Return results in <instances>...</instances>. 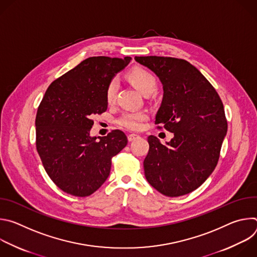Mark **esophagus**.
Returning <instances> with one entry per match:
<instances>
[{
    "label": "esophagus",
    "mask_w": 257,
    "mask_h": 257,
    "mask_svg": "<svg viewBox=\"0 0 257 257\" xmlns=\"http://www.w3.org/2000/svg\"><path fill=\"white\" fill-rule=\"evenodd\" d=\"M138 137H139V135L132 133V134H129V135H128V140H129V141H133V140H135V139L138 138Z\"/></svg>",
    "instance_id": "esophagus-1"
}]
</instances>
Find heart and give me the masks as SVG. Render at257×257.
<instances>
[{
    "label": "heart",
    "instance_id": "1",
    "mask_svg": "<svg viewBox=\"0 0 257 257\" xmlns=\"http://www.w3.org/2000/svg\"><path fill=\"white\" fill-rule=\"evenodd\" d=\"M127 77L129 81L144 95L153 93L158 85L157 78L153 73L146 69L135 67L131 69ZM118 88L117 79H112L108 82L105 90V98L108 103L115 100ZM148 118V113L145 111H128L124 112L117 120L118 125L129 130H139L142 127V122Z\"/></svg>",
    "mask_w": 257,
    "mask_h": 257
}]
</instances>
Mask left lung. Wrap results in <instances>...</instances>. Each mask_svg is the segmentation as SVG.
<instances>
[{
    "label": "left lung",
    "mask_w": 257,
    "mask_h": 257,
    "mask_svg": "<svg viewBox=\"0 0 257 257\" xmlns=\"http://www.w3.org/2000/svg\"><path fill=\"white\" fill-rule=\"evenodd\" d=\"M135 61L161 80L164 95L155 123L174 133L166 145L149 136L145 178L166 196L188 194L216 167L228 130L224 104L200 71L185 60L148 56Z\"/></svg>",
    "instance_id": "1"
}]
</instances>
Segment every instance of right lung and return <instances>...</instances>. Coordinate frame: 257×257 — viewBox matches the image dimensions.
<instances>
[{"mask_svg": "<svg viewBox=\"0 0 257 257\" xmlns=\"http://www.w3.org/2000/svg\"><path fill=\"white\" fill-rule=\"evenodd\" d=\"M131 61L90 57L48 87L35 118L36 150L44 168L64 192L85 197L107 179L112 158L127 145L121 130L106 136L89 135L92 115L106 111L108 82Z\"/></svg>", "mask_w": 257, "mask_h": 257, "instance_id": "1", "label": "right lung"}]
</instances>
